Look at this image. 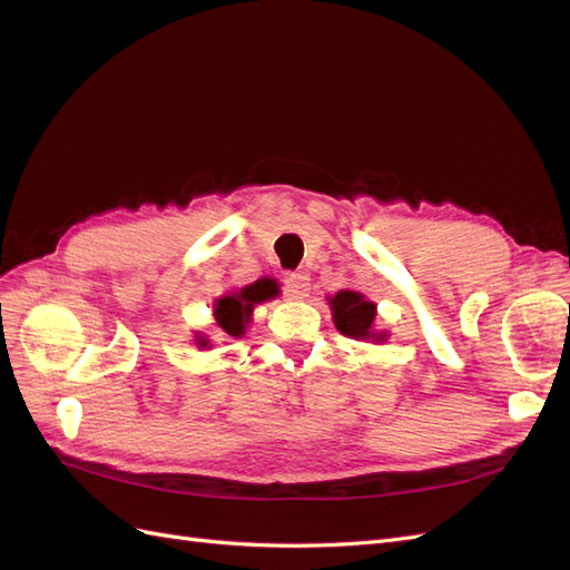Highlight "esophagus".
Here are the masks:
<instances>
[{
	"label": "esophagus",
	"mask_w": 570,
	"mask_h": 570,
	"mask_svg": "<svg viewBox=\"0 0 570 570\" xmlns=\"http://www.w3.org/2000/svg\"><path fill=\"white\" fill-rule=\"evenodd\" d=\"M312 292V283H308L306 273H289L285 278V297L287 299H306Z\"/></svg>",
	"instance_id": "1"
}]
</instances>
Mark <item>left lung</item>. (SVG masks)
Segmentation results:
<instances>
[{
  "label": "left lung",
  "mask_w": 570,
  "mask_h": 570,
  "mask_svg": "<svg viewBox=\"0 0 570 570\" xmlns=\"http://www.w3.org/2000/svg\"><path fill=\"white\" fill-rule=\"evenodd\" d=\"M333 312V323L342 335L352 340H373V344H381L387 340L385 331H375V314L377 306L366 299L356 289H340L333 297H327Z\"/></svg>",
  "instance_id": "left-lung-1"
}]
</instances>
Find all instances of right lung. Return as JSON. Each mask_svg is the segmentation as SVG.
<instances>
[{"instance_id":"1","label":"right lung","mask_w":570,"mask_h":570,"mask_svg":"<svg viewBox=\"0 0 570 570\" xmlns=\"http://www.w3.org/2000/svg\"><path fill=\"white\" fill-rule=\"evenodd\" d=\"M281 289L273 278H258L252 285L239 289H230L226 295L214 302V318L226 337H243L247 325L252 323V312L256 304H264L273 297H278ZM195 344L199 350H212V340L206 335L195 333Z\"/></svg>"}]
</instances>
